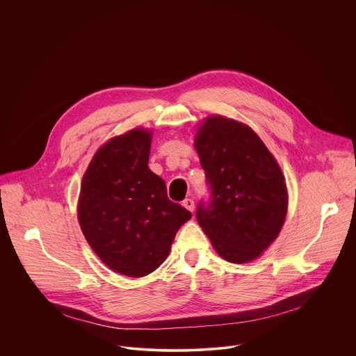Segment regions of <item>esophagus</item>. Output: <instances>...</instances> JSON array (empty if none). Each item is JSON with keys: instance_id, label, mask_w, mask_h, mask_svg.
I'll list each match as a JSON object with an SVG mask.
<instances>
[{"instance_id": "1", "label": "esophagus", "mask_w": 356, "mask_h": 356, "mask_svg": "<svg viewBox=\"0 0 356 356\" xmlns=\"http://www.w3.org/2000/svg\"><path fill=\"white\" fill-rule=\"evenodd\" d=\"M183 206L188 210V211H194V200L193 198H186L183 201Z\"/></svg>"}]
</instances>
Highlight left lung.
<instances>
[{
	"mask_svg": "<svg viewBox=\"0 0 356 356\" xmlns=\"http://www.w3.org/2000/svg\"><path fill=\"white\" fill-rule=\"evenodd\" d=\"M210 190L195 217L220 255L232 264L258 258L277 238L287 211L283 173L249 127L214 115L195 138Z\"/></svg>",
	"mask_w": 356,
	"mask_h": 356,
	"instance_id": "obj_1",
	"label": "left lung"
}]
</instances>
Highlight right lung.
Here are the masks:
<instances>
[{"label":"right lung","mask_w":356,"mask_h":356,"mask_svg":"<svg viewBox=\"0 0 356 356\" xmlns=\"http://www.w3.org/2000/svg\"><path fill=\"white\" fill-rule=\"evenodd\" d=\"M150 132L134 129L98 149L83 176L79 222L110 269L142 277L168 258L191 213L168 197L166 183L147 166Z\"/></svg>","instance_id":"right-lung-1"}]
</instances>
